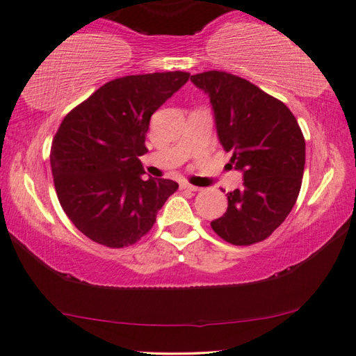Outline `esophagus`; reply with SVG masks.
Here are the masks:
<instances>
[{
	"label": "esophagus",
	"mask_w": 356,
	"mask_h": 356,
	"mask_svg": "<svg viewBox=\"0 0 356 356\" xmlns=\"http://www.w3.org/2000/svg\"><path fill=\"white\" fill-rule=\"evenodd\" d=\"M179 188L186 189V191H193V193H197V191H200L199 186H193V184H189V183H186V181L179 184Z\"/></svg>",
	"instance_id": "obj_1"
}]
</instances>
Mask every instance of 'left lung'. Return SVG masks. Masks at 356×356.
<instances>
[{"mask_svg": "<svg viewBox=\"0 0 356 356\" xmlns=\"http://www.w3.org/2000/svg\"><path fill=\"white\" fill-rule=\"evenodd\" d=\"M210 97L216 132L243 186L211 229L232 245L262 242L286 220L302 184L305 140L285 103L226 71L191 76Z\"/></svg>", "mask_w": 356, "mask_h": 356, "instance_id": "obj_1", "label": "left lung"}]
</instances>
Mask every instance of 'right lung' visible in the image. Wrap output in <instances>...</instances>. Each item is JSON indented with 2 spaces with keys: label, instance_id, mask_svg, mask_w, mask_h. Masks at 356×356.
<instances>
[{
  "label": "right lung",
  "instance_id": "add662e5",
  "mask_svg": "<svg viewBox=\"0 0 356 356\" xmlns=\"http://www.w3.org/2000/svg\"><path fill=\"white\" fill-rule=\"evenodd\" d=\"M189 73L134 74L109 81L60 124L51 147L57 197L76 227L94 242L124 248L154 226L178 189L141 178L151 116L188 83Z\"/></svg>",
  "mask_w": 356,
  "mask_h": 356
}]
</instances>
